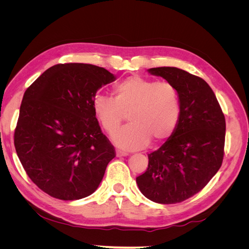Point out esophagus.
I'll list each match as a JSON object with an SVG mask.
<instances>
[{
	"label": "esophagus",
	"mask_w": 249,
	"mask_h": 249,
	"mask_svg": "<svg viewBox=\"0 0 249 249\" xmlns=\"http://www.w3.org/2000/svg\"><path fill=\"white\" fill-rule=\"evenodd\" d=\"M116 156L117 157H124V156H127V153L123 152V150H120V149H116Z\"/></svg>",
	"instance_id": "esophagus-1"
}]
</instances>
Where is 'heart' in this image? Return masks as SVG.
Here are the masks:
<instances>
[{"mask_svg":"<svg viewBox=\"0 0 249 249\" xmlns=\"http://www.w3.org/2000/svg\"><path fill=\"white\" fill-rule=\"evenodd\" d=\"M93 111L103 129L114 134L124 114L130 124L118 131L113 141L124 149H139L149 141L160 144L175 132L180 115L178 89L170 82L131 76L113 88L112 97L96 95Z\"/></svg>","mask_w":249,"mask_h":249,"instance_id":"heart-1","label":"heart"}]
</instances>
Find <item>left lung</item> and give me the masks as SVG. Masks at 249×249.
Masks as SVG:
<instances>
[{
    "mask_svg": "<svg viewBox=\"0 0 249 249\" xmlns=\"http://www.w3.org/2000/svg\"><path fill=\"white\" fill-rule=\"evenodd\" d=\"M148 71L176 86L180 115L175 132L136 178L141 193L158 203L182 202L198 193L221 167L225 118L213 90L201 78L177 67Z\"/></svg>",
    "mask_w": 249,
    "mask_h": 249,
    "instance_id": "obj_1",
    "label": "left lung"
}]
</instances>
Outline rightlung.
Listing matches in <instances>:
<instances>
[{"label":"right lung","mask_w":249,"mask_h":249,"mask_svg":"<svg viewBox=\"0 0 249 249\" xmlns=\"http://www.w3.org/2000/svg\"><path fill=\"white\" fill-rule=\"evenodd\" d=\"M114 80L100 66L64 63L50 67L25 91L14 146L28 177L50 196H89L116 156L93 111L97 90Z\"/></svg>","instance_id":"obj_1"}]
</instances>
